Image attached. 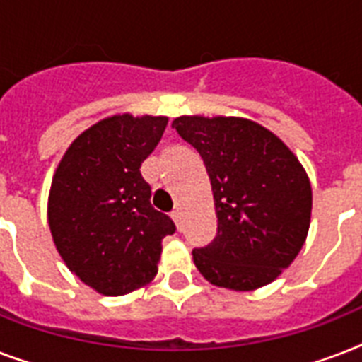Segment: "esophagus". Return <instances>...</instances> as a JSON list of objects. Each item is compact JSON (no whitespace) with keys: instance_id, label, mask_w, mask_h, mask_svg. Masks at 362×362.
Wrapping results in <instances>:
<instances>
[{"instance_id":"34e87169","label":"esophagus","mask_w":362,"mask_h":362,"mask_svg":"<svg viewBox=\"0 0 362 362\" xmlns=\"http://www.w3.org/2000/svg\"><path fill=\"white\" fill-rule=\"evenodd\" d=\"M173 220H175V223H176V227H178V231H182V210H173Z\"/></svg>"}]
</instances>
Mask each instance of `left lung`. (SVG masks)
I'll list each match as a JSON object with an SVG mask.
<instances>
[{"mask_svg": "<svg viewBox=\"0 0 362 362\" xmlns=\"http://www.w3.org/2000/svg\"><path fill=\"white\" fill-rule=\"evenodd\" d=\"M173 127L203 158L218 233L193 261L218 287L252 291L276 280L303 247L312 214L306 170L284 142L246 118L180 116Z\"/></svg>", "mask_w": 362, "mask_h": 362, "instance_id": "left-lung-1", "label": "left lung"}]
</instances>
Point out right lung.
Listing matches in <instances>:
<instances>
[{
    "instance_id": "add662e5",
    "label": "right lung",
    "mask_w": 362,
    "mask_h": 362,
    "mask_svg": "<svg viewBox=\"0 0 362 362\" xmlns=\"http://www.w3.org/2000/svg\"><path fill=\"white\" fill-rule=\"evenodd\" d=\"M165 116L105 118L73 141L48 195V226L67 269L107 297L158 274L161 240L176 231L150 204L141 163L161 141Z\"/></svg>"
}]
</instances>
